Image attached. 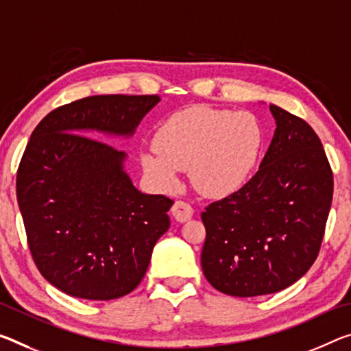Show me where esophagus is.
Here are the masks:
<instances>
[{
    "label": "esophagus",
    "mask_w": 351,
    "mask_h": 351,
    "mask_svg": "<svg viewBox=\"0 0 351 351\" xmlns=\"http://www.w3.org/2000/svg\"><path fill=\"white\" fill-rule=\"evenodd\" d=\"M171 214H173L176 221H181V223H184V221L192 219L193 209L189 203L178 199V202H175V204L171 206Z\"/></svg>",
    "instance_id": "esophagus-1"
}]
</instances>
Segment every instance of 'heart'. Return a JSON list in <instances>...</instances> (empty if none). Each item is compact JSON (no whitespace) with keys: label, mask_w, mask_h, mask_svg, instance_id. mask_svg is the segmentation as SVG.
<instances>
[{"label":"heart","mask_w":351,"mask_h":351,"mask_svg":"<svg viewBox=\"0 0 351 351\" xmlns=\"http://www.w3.org/2000/svg\"><path fill=\"white\" fill-rule=\"evenodd\" d=\"M261 128L245 110L195 106L165 120L156 132L154 149L141 154L142 169L160 191L178 182V170L189 171L204 195H225L241 187L261 152Z\"/></svg>","instance_id":"1"}]
</instances>
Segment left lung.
I'll return each mask as SVG.
<instances>
[{
	"mask_svg": "<svg viewBox=\"0 0 351 351\" xmlns=\"http://www.w3.org/2000/svg\"><path fill=\"white\" fill-rule=\"evenodd\" d=\"M276 130L245 186L202 213V269L232 297L280 292L319 254L332 199V171L319 136L303 119L270 104Z\"/></svg>",
	"mask_w": 351,
	"mask_h": 351,
	"instance_id": "obj_1",
	"label": "left lung"
}]
</instances>
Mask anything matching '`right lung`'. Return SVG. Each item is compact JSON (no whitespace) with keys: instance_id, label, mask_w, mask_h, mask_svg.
<instances>
[{"instance_id":"1","label":"right lung","mask_w":351,"mask_h":351,"mask_svg":"<svg viewBox=\"0 0 351 351\" xmlns=\"http://www.w3.org/2000/svg\"><path fill=\"white\" fill-rule=\"evenodd\" d=\"M158 95H97L60 106L32 131L16 171V199L32 259L48 282L84 300L120 298L145 276L170 226V198L147 195L125 152L84 136L131 137Z\"/></svg>"}]
</instances>
